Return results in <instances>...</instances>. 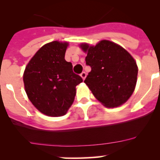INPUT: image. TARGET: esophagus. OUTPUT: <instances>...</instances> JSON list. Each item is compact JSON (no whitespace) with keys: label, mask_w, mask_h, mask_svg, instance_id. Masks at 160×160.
Instances as JSON below:
<instances>
[{"label":"esophagus","mask_w":160,"mask_h":160,"mask_svg":"<svg viewBox=\"0 0 160 160\" xmlns=\"http://www.w3.org/2000/svg\"><path fill=\"white\" fill-rule=\"evenodd\" d=\"M80 76H81V77L83 78V80H85V78H86L87 77V73L85 72H82L81 74H80Z\"/></svg>","instance_id":"34e87169"}]
</instances>
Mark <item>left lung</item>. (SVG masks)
I'll use <instances>...</instances> for the list:
<instances>
[{
  "instance_id": "obj_1",
  "label": "left lung",
  "mask_w": 160,
  "mask_h": 160,
  "mask_svg": "<svg viewBox=\"0 0 160 160\" xmlns=\"http://www.w3.org/2000/svg\"><path fill=\"white\" fill-rule=\"evenodd\" d=\"M88 52L86 64L91 71L84 80L93 96L107 108L126 102L137 82L136 62L122 46L102 40L95 46L82 44Z\"/></svg>"
}]
</instances>
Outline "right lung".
Wrapping results in <instances>:
<instances>
[{"mask_svg": "<svg viewBox=\"0 0 160 160\" xmlns=\"http://www.w3.org/2000/svg\"><path fill=\"white\" fill-rule=\"evenodd\" d=\"M68 43L52 42L32 58L23 76L30 101L40 112L52 117L64 115L72 105L76 86L83 81L65 60Z\"/></svg>", "mask_w": 160, "mask_h": 160, "instance_id": "1", "label": "right lung"}]
</instances>
